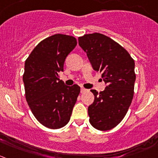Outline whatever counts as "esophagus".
I'll return each mask as SVG.
<instances>
[{
	"mask_svg": "<svg viewBox=\"0 0 158 158\" xmlns=\"http://www.w3.org/2000/svg\"><path fill=\"white\" fill-rule=\"evenodd\" d=\"M87 91V89H85V88H81V93L85 92V91Z\"/></svg>",
	"mask_w": 158,
	"mask_h": 158,
	"instance_id": "1",
	"label": "esophagus"
}]
</instances>
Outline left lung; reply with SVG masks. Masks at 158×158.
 Returning a JSON list of instances; mask_svg holds the SVG:
<instances>
[{"mask_svg":"<svg viewBox=\"0 0 158 158\" xmlns=\"http://www.w3.org/2000/svg\"><path fill=\"white\" fill-rule=\"evenodd\" d=\"M78 43L106 85L99 93L91 90L94 100L88 109L90 123L98 130H109L123 120L133 100L134 60L123 46L101 33L79 37Z\"/></svg>","mask_w":158,"mask_h":158,"instance_id":"8db88e82","label":"left lung"}]
</instances>
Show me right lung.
<instances>
[{
  "label": "right lung",
  "instance_id": "right-lung-1",
  "mask_svg": "<svg viewBox=\"0 0 158 158\" xmlns=\"http://www.w3.org/2000/svg\"><path fill=\"white\" fill-rule=\"evenodd\" d=\"M77 45L70 35L56 34L40 42L25 63V98L34 116L47 128L60 129L70 121L80 93L77 85L60 80L66 57Z\"/></svg>",
  "mask_w": 158,
  "mask_h": 158
}]
</instances>
